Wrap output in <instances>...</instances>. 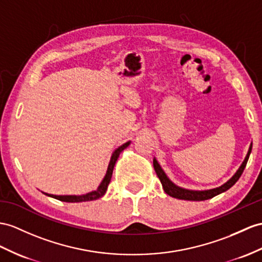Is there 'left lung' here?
I'll use <instances>...</instances> for the list:
<instances>
[{
  "mask_svg": "<svg viewBox=\"0 0 262 262\" xmlns=\"http://www.w3.org/2000/svg\"><path fill=\"white\" fill-rule=\"evenodd\" d=\"M251 149H252V143L250 145V148H249V151L247 153V157L245 159V161L242 162V164L240 165V168L238 169L237 172H235L234 176L231 178V179L227 181L225 184H222L221 187L214 188V189H211V190L193 191V190H187V189L180 188V187L176 186L173 182H171L169 180V178L167 177V174L164 173V171L162 170V168L160 167V164L158 163L156 159H153V167H155L157 176L159 177V179H160V181L162 183V187L164 189L165 193L169 194L170 196H173V198H177V199H181V200L203 201V200L211 199V198L218 195L222 192H225V191H227L228 189H230L233 186V184L239 180V178L241 177L242 172H244L246 165H247L249 156H250V153H251Z\"/></svg>",
  "mask_w": 262,
  "mask_h": 262,
  "instance_id": "left-lung-1",
  "label": "left lung"
}]
</instances>
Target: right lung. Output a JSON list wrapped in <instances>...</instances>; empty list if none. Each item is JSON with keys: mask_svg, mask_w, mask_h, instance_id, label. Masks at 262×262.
Here are the masks:
<instances>
[{"mask_svg": "<svg viewBox=\"0 0 262 262\" xmlns=\"http://www.w3.org/2000/svg\"><path fill=\"white\" fill-rule=\"evenodd\" d=\"M129 144H130V141L122 144L121 146H119V148L113 152V155L111 157V160H110V163H109V167H107V170H106V174L104 177V179L102 180V182L100 183V186L98 187L97 190H94V191H92V192H89L86 194H82V195H54V194H48V193H46V194L49 195V196L54 198V199H57V200H60V201H64V202L92 201V200L99 199V198H101V196H103L106 189H107V186H109V183L111 181L113 168H114V165H116V162L118 160L120 153L122 152Z\"/></svg>", "mask_w": 262, "mask_h": 262, "instance_id": "obj_1", "label": "right lung"}]
</instances>
